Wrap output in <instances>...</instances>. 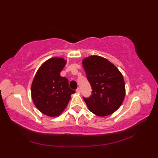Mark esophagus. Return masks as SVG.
I'll return each mask as SVG.
<instances>
[{
  "label": "esophagus",
  "instance_id": "esophagus-1",
  "mask_svg": "<svg viewBox=\"0 0 158 158\" xmlns=\"http://www.w3.org/2000/svg\"><path fill=\"white\" fill-rule=\"evenodd\" d=\"M76 92L78 93V94H80V93H81V89H80L79 88H78L76 89Z\"/></svg>",
  "mask_w": 158,
  "mask_h": 158
}]
</instances>
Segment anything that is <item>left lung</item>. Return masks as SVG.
<instances>
[{
  "label": "left lung",
  "instance_id": "1",
  "mask_svg": "<svg viewBox=\"0 0 158 158\" xmlns=\"http://www.w3.org/2000/svg\"><path fill=\"white\" fill-rule=\"evenodd\" d=\"M82 64L92 89L91 96L83 97L89 110L100 117L116 111L126 94L122 73L108 60L98 56L83 59Z\"/></svg>",
  "mask_w": 158,
  "mask_h": 158
}]
</instances>
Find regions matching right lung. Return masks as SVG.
<instances>
[{
  "instance_id": "obj_1",
  "label": "right lung",
  "mask_w": 158,
  "mask_h": 158,
  "mask_svg": "<svg viewBox=\"0 0 158 158\" xmlns=\"http://www.w3.org/2000/svg\"><path fill=\"white\" fill-rule=\"evenodd\" d=\"M66 63L61 58L47 60L36 72L31 86L32 98L40 111L56 117L66 109L70 96L75 93L69 86V80L60 76Z\"/></svg>"
}]
</instances>
